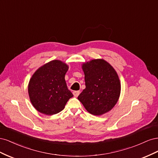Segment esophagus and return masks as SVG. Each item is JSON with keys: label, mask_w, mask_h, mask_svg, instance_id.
<instances>
[{"label": "esophagus", "mask_w": 158, "mask_h": 158, "mask_svg": "<svg viewBox=\"0 0 158 158\" xmlns=\"http://www.w3.org/2000/svg\"><path fill=\"white\" fill-rule=\"evenodd\" d=\"M80 91H74V92H73V94H74L75 97H78L79 94H80Z\"/></svg>", "instance_id": "1"}]
</instances>
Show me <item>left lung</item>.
<instances>
[{"label": "left lung", "instance_id": "obj_1", "mask_svg": "<svg viewBox=\"0 0 158 158\" xmlns=\"http://www.w3.org/2000/svg\"><path fill=\"white\" fill-rule=\"evenodd\" d=\"M85 88L78 97L87 111L94 115L109 111L118 101L121 84L116 71L107 62L95 59L84 63Z\"/></svg>", "mask_w": 158, "mask_h": 158}]
</instances>
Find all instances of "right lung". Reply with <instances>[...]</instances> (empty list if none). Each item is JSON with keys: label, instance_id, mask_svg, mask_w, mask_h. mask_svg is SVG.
I'll return each instance as SVG.
<instances>
[{"label": "right lung", "instance_id": "add662e5", "mask_svg": "<svg viewBox=\"0 0 158 158\" xmlns=\"http://www.w3.org/2000/svg\"><path fill=\"white\" fill-rule=\"evenodd\" d=\"M68 69L63 62L55 60L41 66L32 76L28 93L38 111L48 115L58 113L73 96L64 80Z\"/></svg>", "mask_w": 158, "mask_h": 158}]
</instances>
